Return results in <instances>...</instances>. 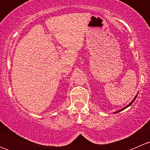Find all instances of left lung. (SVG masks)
Here are the masks:
<instances>
[{"mask_svg": "<svg viewBox=\"0 0 150 150\" xmlns=\"http://www.w3.org/2000/svg\"><path fill=\"white\" fill-rule=\"evenodd\" d=\"M137 94H138V93H137ZM137 95H136V96H135V97H134V99H133V100H132V101H131V102H130V103H129V104H128V105H127V106H125V107H123V108H122V109H121V110H118V111H116V112H113V113H117V112H119L122 111V110H125V108H127V107H129V106H131V104H132V103H133V102H134V101H135L136 98H137Z\"/></svg>", "mask_w": 150, "mask_h": 150, "instance_id": "obj_1", "label": "left lung"}]
</instances>
